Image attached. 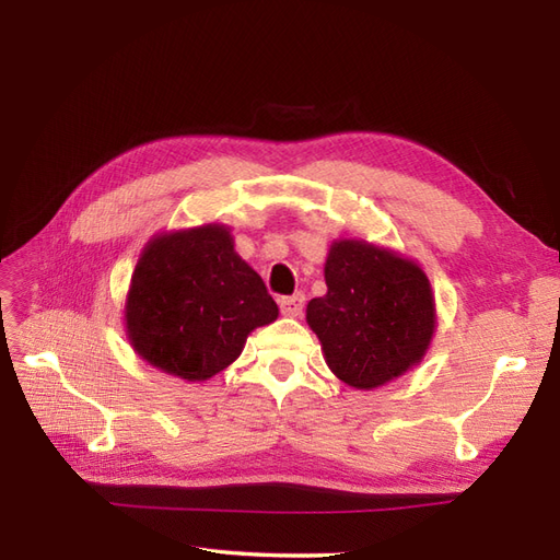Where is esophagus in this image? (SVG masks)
Returning <instances> with one entry per match:
<instances>
[{
	"label": "esophagus",
	"instance_id": "34e87169",
	"mask_svg": "<svg viewBox=\"0 0 560 560\" xmlns=\"http://www.w3.org/2000/svg\"><path fill=\"white\" fill-rule=\"evenodd\" d=\"M303 303H306V294L296 292L292 296H282L280 299V313L287 317H296L303 313Z\"/></svg>",
	"mask_w": 560,
	"mask_h": 560
}]
</instances>
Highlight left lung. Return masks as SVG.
Masks as SVG:
<instances>
[{
    "mask_svg": "<svg viewBox=\"0 0 560 560\" xmlns=\"http://www.w3.org/2000/svg\"><path fill=\"white\" fill-rule=\"evenodd\" d=\"M327 294L308 303L329 369L343 383L371 389L420 362L434 331V299L422 270L362 241L331 245Z\"/></svg>",
    "mask_w": 560,
    "mask_h": 560,
    "instance_id": "1",
    "label": "left lung"
}]
</instances>
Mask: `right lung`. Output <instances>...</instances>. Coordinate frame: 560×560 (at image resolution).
I'll return each mask as SVG.
<instances>
[{
    "label": "right lung",
    "mask_w": 560,
    "mask_h": 560,
    "mask_svg": "<svg viewBox=\"0 0 560 560\" xmlns=\"http://www.w3.org/2000/svg\"><path fill=\"white\" fill-rule=\"evenodd\" d=\"M276 317L273 296L235 254L224 226L151 241L135 266L126 303L132 348L186 381L219 374L243 352L247 334Z\"/></svg>",
    "instance_id": "add662e5"
}]
</instances>
